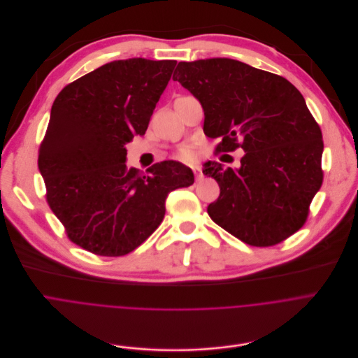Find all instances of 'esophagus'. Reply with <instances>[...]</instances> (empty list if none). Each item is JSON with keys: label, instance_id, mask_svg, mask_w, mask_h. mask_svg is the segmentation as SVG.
Instances as JSON below:
<instances>
[{"label": "esophagus", "instance_id": "obj_1", "mask_svg": "<svg viewBox=\"0 0 358 358\" xmlns=\"http://www.w3.org/2000/svg\"><path fill=\"white\" fill-rule=\"evenodd\" d=\"M192 169H193V173H194V176H196V179H197V180L203 178V173H201V169H200V166H193Z\"/></svg>", "mask_w": 358, "mask_h": 358}]
</instances>
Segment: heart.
<instances>
[{"label":"heart","instance_id":"obj_1","mask_svg":"<svg viewBox=\"0 0 358 358\" xmlns=\"http://www.w3.org/2000/svg\"><path fill=\"white\" fill-rule=\"evenodd\" d=\"M179 157H180L183 161L190 162V161H193V159H194V157H196V151H194V148H193L192 145H185V147H182V148H180V151H179Z\"/></svg>","mask_w":358,"mask_h":358}]
</instances>
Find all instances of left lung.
<instances>
[{
	"label": "left lung",
	"mask_w": 358,
	"mask_h": 358,
	"mask_svg": "<svg viewBox=\"0 0 358 358\" xmlns=\"http://www.w3.org/2000/svg\"><path fill=\"white\" fill-rule=\"evenodd\" d=\"M173 80L201 103L204 134L222 138L216 154L245 151L240 169L204 164L203 173L220 186L210 219L252 247L276 245L302 229L323 183V139L301 92L224 57L179 62Z\"/></svg>",
	"instance_id": "left-lung-1"
}]
</instances>
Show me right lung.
<instances>
[{
	"mask_svg": "<svg viewBox=\"0 0 358 358\" xmlns=\"http://www.w3.org/2000/svg\"><path fill=\"white\" fill-rule=\"evenodd\" d=\"M176 60L110 62L57 94L38 166L46 201L67 238L101 257H122L162 223L165 200L194 182L176 161L144 175L125 165V144L144 135Z\"/></svg>",
	"mask_w": 358,
	"mask_h": 358,
	"instance_id": "right-lung-1",
	"label": "right lung"
}]
</instances>
